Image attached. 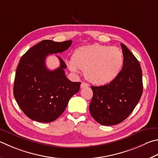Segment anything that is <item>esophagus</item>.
<instances>
[{
    "label": "esophagus",
    "instance_id": "34e87169",
    "mask_svg": "<svg viewBox=\"0 0 158 158\" xmlns=\"http://www.w3.org/2000/svg\"><path fill=\"white\" fill-rule=\"evenodd\" d=\"M88 85H89L88 84H86V83L82 82L81 84V85H80V87H81V88H85V87H88Z\"/></svg>",
    "mask_w": 158,
    "mask_h": 158
}]
</instances>
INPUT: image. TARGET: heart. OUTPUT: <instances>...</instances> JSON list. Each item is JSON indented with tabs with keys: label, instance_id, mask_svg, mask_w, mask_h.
Wrapping results in <instances>:
<instances>
[{
	"label": "heart",
	"instance_id": "obj_1",
	"mask_svg": "<svg viewBox=\"0 0 158 158\" xmlns=\"http://www.w3.org/2000/svg\"><path fill=\"white\" fill-rule=\"evenodd\" d=\"M122 52L115 47L93 44L74 52L68 63L70 70L84 71L85 79L96 85L111 82L118 75L123 65Z\"/></svg>",
	"mask_w": 158,
	"mask_h": 158
}]
</instances>
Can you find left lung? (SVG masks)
I'll return each mask as SVG.
<instances>
[{"label":"left lung","instance_id":"1","mask_svg":"<svg viewBox=\"0 0 158 158\" xmlns=\"http://www.w3.org/2000/svg\"><path fill=\"white\" fill-rule=\"evenodd\" d=\"M124 63L116 78L108 84L93 86L89 110L92 117L105 126L119 124L130 115L141 98L142 72L139 61L121 44Z\"/></svg>","mask_w":158,"mask_h":158}]
</instances>
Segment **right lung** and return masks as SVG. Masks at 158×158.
<instances>
[{"label":"right lung","instance_id":"1","mask_svg":"<svg viewBox=\"0 0 158 158\" xmlns=\"http://www.w3.org/2000/svg\"><path fill=\"white\" fill-rule=\"evenodd\" d=\"M72 41L44 40L22 56L17 67L14 95L23 112L31 119L51 122L64 113L70 99L78 93L81 82H73L65 74L66 65L58 56L60 66L49 70L45 65L48 54L66 50Z\"/></svg>","mask_w":158,"mask_h":158}]
</instances>
